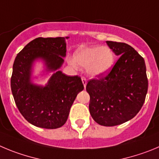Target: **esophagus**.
Masks as SVG:
<instances>
[{"mask_svg": "<svg viewBox=\"0 0 159 159\" xmlns=\"http://www.w3.org/2000/svg\"><path fill=\"white\" fill-rule=\"evenodd\" d=\"M81 80H82V83H83V84H84V87L85 88V87H86V84H87L86 78H84V77H82V78H81Z\"/></svg>", "mask_w": 159, "mask_h": 159, "instance_id": "34e87169", "label": "esophagus"}]
</instances>
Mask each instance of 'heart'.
I'll return each mask as SVG.
<instances>
[{
    "mask_svg": "<svg viewBox=\"0 0 159 159\" xmlns=\"http://www.w3.org/2000/svg\"><path fill=\"white\" fill-rule=\"evenodd\" d=\"M74 60H70L72 66L86 67V72L92 77L105 75L111 70L115 61L113 51L107 46H81L74 53Z\"/></svg>",
    "mask_w": 159,
    "mask_h": 159,
    "instance_id": "1",
    "label": "heart"
}]
</instances>
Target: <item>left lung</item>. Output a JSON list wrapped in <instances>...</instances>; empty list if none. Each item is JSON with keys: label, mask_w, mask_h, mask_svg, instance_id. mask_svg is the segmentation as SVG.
Here are the masks:
<instances>
[{"label": "left lung", "mask_w": 159, "mask_h": 159, "mask_svg": "<svg viewBox=\"0 0 159 159\" xmlns=\"http://www.w3.org/2000/svg\"><path fill=\"white\" fill-rule=\"evenodd\" d=\"M107 44L119 59L107 75L90 80L86 91L92 118L100 125L115 126L137 115L144 103L148 81L144 59L133 47L115 41Z\"/></svg>", "instance_id": "8db88e82"}]
</instances>
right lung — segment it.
<instances>
[{
    "label": "right lung",
    "instance_id": "obj_1",
    "mask_svg": "<svg viewBox=\"0 0 159 159\" xmlns=\"http://www.w3.org/2000/svg\"><path fill=\"white\" fill-rule=\"evenodd\" d=\"M66 38H38L16 56L11 78L15 102L25 119L37 127L63 126L77 95L84 89L80 77L67 76L59 69L66 56ZM41 59L46 71L54 72L45 87L32 81V64Z\"/></svg>",
    "mask_w": 159,
    "mask_h": 159
}]
</instances>
